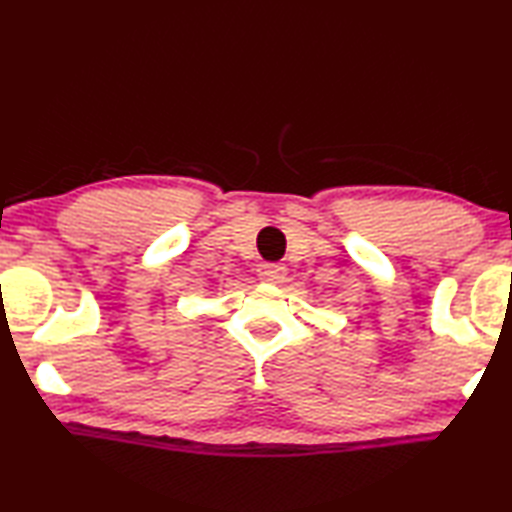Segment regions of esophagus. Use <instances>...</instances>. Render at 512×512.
<instances>
[{
    "mask_svg": "<svg viewBox=\"0 0 512 512\" xmlns=\"http://www.w3.org/2000/svg\"><path fill=\"white\" fill-rule=\"evenodd\" d=\"M257 273L266 282H282L284 275H287V266L277 264V262H264V264H259Z\"/></svg>",
    "mask_w": 512,
    "mask_h": 512,
    "instance_id": "obj_1",
    "label": "esophagus"
}]
</instances>
